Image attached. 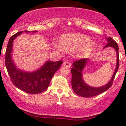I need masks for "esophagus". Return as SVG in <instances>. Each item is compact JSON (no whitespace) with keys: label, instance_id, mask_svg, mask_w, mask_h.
I'll return each mask as SVG.
<instances>
[{"label":"esophagus","instance_id":"obj_1","mask_svg":"<svg viewBox=\"0 0 126 126\" xmlns=\"http://www.w3.org/2000/svg\"><path fill=\"white\" fill-rule=\"evenodd\" d=\"M63 65L65 67H70L71 66V64L70 62H67V61H64V63H63Z\"/></svg>","mask_w":126,"mask_h":126}]
</instances>
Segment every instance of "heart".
<instances>
[{"instance_id":"obj_1","label":"heart","mask_w":126,"mask_h":126,"mask_svg":"<svg viewBox=\"0 0 126 126\" xmlns=\"http://www.w3.org/2000/svg\"><path fill=\"white\" fill-rule=\"evenodd\" d=\"M59 48L64 51L78 50L77 54L81 57H86L95 48V43L88 36L81 33L62 34L60 38Z\"/></svg>"}]
</instances>
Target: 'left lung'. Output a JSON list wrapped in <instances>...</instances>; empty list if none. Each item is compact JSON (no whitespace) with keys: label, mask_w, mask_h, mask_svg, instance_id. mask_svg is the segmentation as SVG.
<instances>
[{"label":"left lung","mask_w":126,"mask_h":126,"mask_svg":"<svg viewBox=\"0 0 126 126\" xmlns=\"http://www.w3.org/2000/svg\"><path fill=\"white\" fill-rule=\"evenodd\" d=\"M106 39L108 43L103 48L112 47L115 50L117 53L116 67L113 76L109 83L102 86L100 87L90 86L84 82L83 78V71L89 61V59H82L75 61L73 63V67L71 68V74H72L71 84L73 91L78 95L83 97H92L101 94L112 86L113 79L115 78V74L119 69V55L118 51L119 46L117 43L111 37H109Z\"/></svg>","instance_id":"left-lung-1"}]
</instances>
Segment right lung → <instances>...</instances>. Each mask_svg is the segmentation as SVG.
I'll use <instances>...</instances> for the list:
<instances>
[{"mask_svg": "<svg viewBox=\"0 0 126 126\" xmlns=\"http://www.w3.org/2000/svg\"><path fill=\"white\" fill-rule=\"evenodd\" d=\"M23 32L16 33L9 39L5 52V66L11 81L17 88L30 94L42 93L48 87L52 77L60 68L63 62L48 61L40 68L33 72H26L17 68L12 57L13 42ZM24 32L30 33L31 32L24 31ZM32 32H37L32 31Z\"/></svg>", "mask_w": 126, "mask_h": 126, "instance_id": "obj_1", "label": "right lung"}]
</instances>
